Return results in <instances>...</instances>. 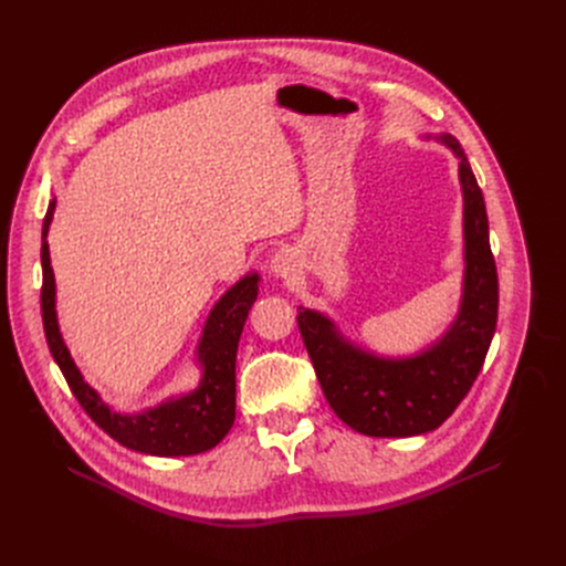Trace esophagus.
Masks as SVG:
<instances>
[{
    "label": "esophagus",
    "mask_w": 566,
    "mask_h": 566,
    "mask_svg": "<svg viewBox=\"0 0 566 566\" xmlns=\"http://www.w3.org/2000/svg\"><path fill=\"white\" fill-rule=\"evenodd\" d=\"M269 272L276 279H294L300 274V264H297V255H294L290 249H279L272 260H269Z\"/></svg>",
    "instance_id": "obj_1"
}]
</instances>
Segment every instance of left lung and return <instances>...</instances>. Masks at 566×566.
Wrapping results in <instances>:
<instances>
[{"label":"left lung","mask_w":566,"mask_h":566,"mask_svg":"<svg viewBox=\"0 0 566 566\" xmlns=\"http://www.w3.org/2000/svg\"><path fill=\"white\" fill-rule=\"evenodd\" d=\"M436 140L459 158L463 191V297L449 329L417 355L380 357L349 343L325 313L300 306L297 315L332 410L370 438H412L442 426L476 380L497 325V272L481 188L461 143L451 133Z\"/></svg>","instance_id":"obj_1"}]
</instances>
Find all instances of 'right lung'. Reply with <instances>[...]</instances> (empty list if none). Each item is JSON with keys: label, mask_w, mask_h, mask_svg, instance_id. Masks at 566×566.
<instances>
[{"label": "right lung", "mask_w": 566, "mask_h": 566, "mask_svg": "<svg viewBox=\"0 0 566 566\" xmlns=\"http://www.w3.org/2000/svg\"><path fill=\"white\" fill-rule=\"evenodd\" d=\"M52 213H55V200H50L48 205L41 237L43 329L50 353L64 373L80 406L107 436L133 451L170 459V455H196L217 447L234 423L237 345L241 329L247 325L249 311L258 300L260 276L251 272L237 281L209 311L196 347V359L202 370L198 387L181 396H170L168 400L143 412L122 415L103 402L98 391L85 382L83 373L77 370L62 338L55 308V274H52L48 249Z\"/></svg>", "instance_id": "obj_1"}]
</instances>
